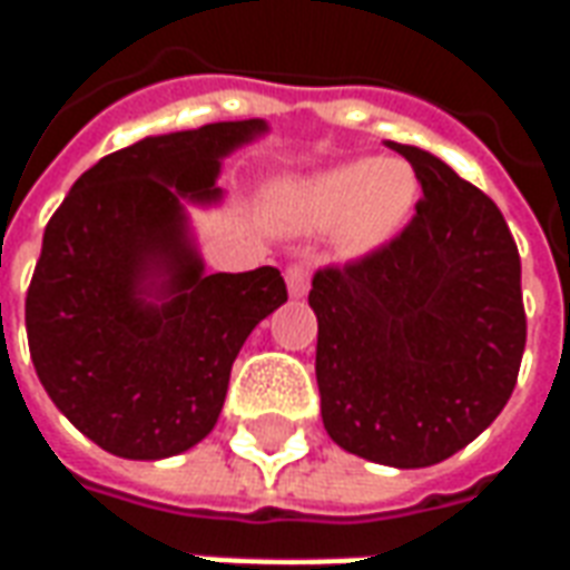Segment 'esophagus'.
<instances>
[{
	"label": "esophagus",
	"mask_w": 570,
	"mask_h": 570,
	"mask_svg": "<svg viewBox=\"0 0 570 570\" xmlns=\"http://www.w3.org/2000/svg\"><path fill=\"white\" fill-rule=\"evenodd\" d=\"M286 289H289V296H305L311 286V272H308V262H289L286 265Z\"/></svg>",
	"instance_id": "esophagus-1"
}]
</instances>
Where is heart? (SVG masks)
<instances>
[{
    "instance_id": "obj_1",
    "label": "heart",
    "mask_w": 570,
    "mask_h": 570,
    "mask_svg": "<svg viewBox=\"0 0 570 570\" xmlns=\"http://www.w3.org/2000/svg\"><path fill=\"white\" fill-rule=\"evenodd\" d=\"M419 200V176L403 161L360 158L323 170L293 195L296 223L333 228L347 249H375L409 223Z\"/></svg>"
}]
</instances>
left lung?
I'll return each instance as SVG.
<instances>
[{"instance_id":"8db88e82","label":"left lung","mask_w":570,"mask_h":570,"mask_svg":"<svg viewBox=\"0 0 570 570\" xmlns=\"http://www.w3.org/2000/svg\"><path fill=\"white\" fill-rule=\"evenodd\" d=\"M424 198L363 259L317 268L323 428L391 466L452 458L501 415L525 351L522 262L498 204L415 146L391 142Z\"/></svg>"}]
</instances>
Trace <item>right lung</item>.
Returning <instances> with one entry per match:
<instances>
[{
  "mask_svg": "<svg viewBox=\"0 0 570 570\" xmlns=\"http://www.w3.org/2000/svg\"><path fill=\"white\" fill-rule=\"evenodd\" d=\"M265 130L259 118L146 137L94 164L45 225L27 289V338L55 406L106 452L155 461L186 452L223 412L253 326L286 302L277 268L204 274L179 198L210 200L219 158ZM168 277L149 306L141 281Z\"/></svg>",
  "mask_w": 570,
  "mask_h": 570,
  "instance_id": "1",
  "label": "right lung"
}]
</instances>
